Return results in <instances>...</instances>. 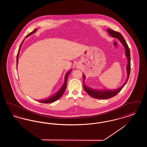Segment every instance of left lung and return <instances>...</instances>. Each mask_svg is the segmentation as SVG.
I'll list each match as a JSON object with an SVG mask.
<instances>
[{"label": "left lung", "instance_id": "obj_1", "mask_svg": "<svg viewBox=\"0 0 147 147\" xmlns=\"http://www.w3.org/2000/svg\"><path fill=\"white\" fill-rule=\"evenodd\" d=\"M107 31L109 34V35L111 36L112 37L116 38L119 40V42L122 43L123 46L125 48V56L127 59V64L126 67V71H127V79L125 83L122 85V86H120L119 88H117L116 89H96L92 88L90 86H87L85 84L84 81L85 79V76L84 74H83V85H84V90L90 96L95 98L98 99H107L109 98H112L116 95L119 91L121 90V89L124 87V86L126 85V83L129 78V74H130V70H131V56H130V51L126 43V41L125 40L124 38L123 37L122 35H121L119 32L113 31L110 28H107Z\"/></svg>", "mask_w": 147, "mask_h": 147}]
</instances>
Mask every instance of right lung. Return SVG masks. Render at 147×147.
Returning <instances> with one entry per match:
<instances>
[{
	"instance_id": "right-lung-1",
	"label": "right lung",
	"mask_w": 147,
	"mask_h": 147,
	"mask_svg": "<svg viewBox=\"0 0 147 147\" xmlns=\"http://www.w3.org/2000/svg\"><path fill=\"white\" fill-rule=\"evenodd\" d=\"M37 31V28L35 29L33 31H32L31 32H30V34H28V35H27L25 38H27L28 36H30V35H32L34 34V33L36 32V31ZM25 39L22 41V42H21V45L19 47V49L18 51V55H17V57H16V67H18V60H19V52L20 51V49H21V46L23 43V42L24 41ZM71 71V70H69V71H68L65 75V77H64V84H63L61 88V89L57 91L56 92V94H53V95L49 96V98H45V99H42V100H37L38 101V102H42V103H46V104H49V103H52V102H53L55 101H57V100H58L59 98H61V97L62 96V95L63 94V93L64 92V91L65 90V88L67 87V80H68V77L69 76V74H70Z\"/></svg>"
}]
</instances>
